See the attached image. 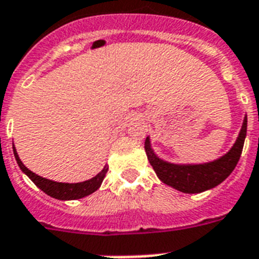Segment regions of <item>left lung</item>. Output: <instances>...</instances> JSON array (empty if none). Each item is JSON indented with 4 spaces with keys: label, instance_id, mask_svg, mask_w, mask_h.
<instances>
[{
    "label": "left lung",
    "instance_id": "left-lung-1",
    "mask_svg": "<svg viewBox=\"0 0 259 259\" xmlns=\"http://www.w3.org/2000/svg\"><path fill=\"white\" fill-rule=\"evenodd\" d=\"M246 131H247V117L243 120L241 132L233 148L226 155H223L222 158L204 164H172L164 162L154 154L150 146V138L146 139L144 148L152 168L163 183L177 188L178 191L196 194L218 186L233 172V169L235 168L238 160L241 158Z\"/></svg>",
    "mask_w": 259,
    "mask_h": 259
}]
</instances>
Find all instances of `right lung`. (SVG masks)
I'll return each instance as SVG.
<instances>
[{
    "mask_svg": "<svg viewBox=\"0 0 259 259\" xmlns=\"http://www.w3.org/2000/svg\"><path fill=\"white\" fill-rule=\"evenodd\" d=\"M13 152L14 158L17 160V164L20 165L22 172H25L30 178V181L37 186V187L42 190L45 194H48L52 198H56V199L61 200H72V199H80V198H84V196L90 195L92 192H95L97 188L100 187L101 182L104 179L105 174L108 171V167L104 165V168L101 169V172H99L95 178L90 179V181L81 182V183H59V182L49 181V179H45L42 177H38L34 172H32L30 169H28L22 164V162L20 160L17 155V151L13 146Z\"/></svg>",
    "mask_w": 259,
    "mask_h": 259,
    "instance_id": "add662e5",
    "label": "right lung"
}]
</instances>
